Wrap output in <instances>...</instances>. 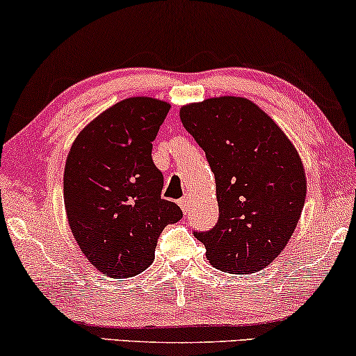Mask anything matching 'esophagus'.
I'll use <instances>...</instances> for the list:
<instances>
[{"mask_svg": "<svg viewBox=\"0 0 356 356\" xmlns=\"http://www.w3.org/2000/svg\"><path fill=\"white\" fill-rule=\"evenodd\" d=\"M189 201H191V199H189L188 194H184V196L178 201L179 207H181V211H183L184 213H188V212H189Z\"/></svg>", "mask_w": 356, "mask_h": 356, "instance_id": "obj_1", "label": "esophagus"}]
</instances>
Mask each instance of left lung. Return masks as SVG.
<instances>
[{
  "label": "left lung",
  "mask_w": 356,
  "mask_h": 356,
  "mask_svg": "<svg viewBox=\"0 0 356 356\" xmlns=\"http://www.w3.org/2000/svg\"><path fill=\"white\" fill-rule=\"evenodd\" d=\"M216 177L218 220L194 232L216 269L252 274L289 243L306 197L303 163L267 113L243 97H218L179 110Z\"/></svg>",
  "instance_id": "obj_1"
}]
</instances>
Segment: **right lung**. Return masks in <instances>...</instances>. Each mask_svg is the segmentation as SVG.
Returning a JSON list of instances; mask_svg holds the SVG:
<instances>
[{"label":"right lung","mask_w":356,"mask_h":356,"mask_svg":"<svg viewBox=\"0 0 356 356\" xmlns=\"http://www.w3.org/2000/svg\"><path fill=\"white\" fill-rule=\"evenodd\" d=\"M167 102L121 100L77 136L65 167V207L74 240L105 275L126 279L152 264L163 228L183 217L162 199L163 175L152 143Z\"/></svg>","instance_id":"add662e5"}]
</instances>
